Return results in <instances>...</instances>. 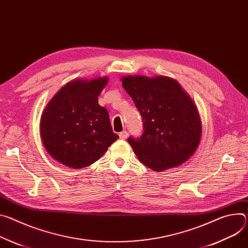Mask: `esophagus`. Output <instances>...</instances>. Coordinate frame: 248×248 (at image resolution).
<instances>
[{"instance_id": "34e87169", "label": "esophagus", "mask_w": 248, "mask_h": 248, "mask_svg": "<svg viewBox=\"0 0 248 248\" xmlns=\"http://www.w3.org/2000/svg\"><path fill=\"white\" fill-rule=\"evenodd\" d=\"M127 136H128V133H127V131H126V130L121 131V132L119 133V137H120V139H121V140H125V139L127 138Z\"/></svg>"}]
</instances>
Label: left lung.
Returning <instances> with one entry per match:
<instances>
[{
    "instance_id": "obj_1",
    "label": "left lung",
    "mask_w": 248,
    "mask_h": 248,
    "mask_svg": "<svg viewBox=\"0 0 248 248\" xmlns=\"http://www.w3.org/2000/svg\"><path fill=\"white\" fill-rule=\"evenodd\" d=\"M122 81L143 122L141 137L127 139L140 161L153 171L184 163L202 136L199 112L190 97L177 81L164 76H126Z\"/></svg>"
}]
</instances>
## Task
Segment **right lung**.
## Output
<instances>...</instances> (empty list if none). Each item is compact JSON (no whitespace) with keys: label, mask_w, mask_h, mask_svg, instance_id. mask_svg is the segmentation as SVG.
<instances>
[{"label":"right lung","mask_w":248,"mask_h":248,"mask_svg":"<svg viewBox=\"0 0 248 248\" xmlns=\"http://www.w3.org/2000/svg\"><path fill=\"white\" fill-rule=\"evenodd\" d=\"M108 78L73 80L44 108L40 134L44 147L60 163L83 168L104 155L119 136L112 132L106 108L98 103Z\"/></svg>","instance_id":"1"}]
</instances>
